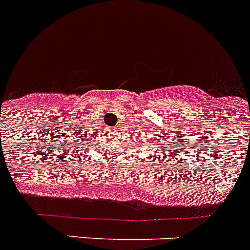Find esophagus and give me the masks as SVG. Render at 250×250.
Returning <instances> with one entry per match:
<instances>
[{
    "label": "esophagus",
    "mask_w": 250,
    "mask_h": 250,
    "mask_svg": "<svg viewBox=\"0 0 250 250\" xmlns=\"http://www.w3.org/2000/svg\"><path fill=\"white\" fill-rule=\"evenodd\" d=\"M114 130H116V128H112V132H114Z\"/></svg>",
    "instance_id": "1"
}]
</instances>
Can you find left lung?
Wrapping results in <instances>:
<instances>
[{"label": "left lung", "mask_w": 250, "mask_h": 250, "mask_svg": "<svg viewBox=\"0 0 250 250\" xmlns=\"http://www.w3.org/2000/svg\"><path fill=\"white\" fill-rule=\"evenodd\" d=\"M165 146H167V148H169V146H167V144H165Z\"/></svg>", "instance_id": "left-lung-1"}]
</instances>
